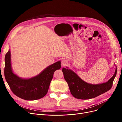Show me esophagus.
I'll return each instance as SVG.
<instances>
[{"mask_svg": "<svg viewBox=\"0 0 122 122\" xmlns=\"http://www.w3.org/2000/svg\"><path fill=\"white\" fill-rule=\"evenodd\" d=\"M68 64V61L65 60V59H63L61 61V66L63 67H65L67 66Z\"/></svg>", "mask_w": 122, "mask_h": 122, "instance_id": "34e87169", "label": "esophagus"}]
</instances>
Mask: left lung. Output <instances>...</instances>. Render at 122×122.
<instances>
[{
    "label": "left lung",
    "mask_w": 122,
    "mask_h": 122,
    "mask_svg": "<svg viewBox=\"0 0 122 122\" xmlns=\"http://www.w3.org/2000/svg\"><path fill=\"white\" fill-rule=\"evenodd\" d=\"M63 68L64 77L68 85L70 92L73 97L80 99H89L98 97L108 91L112 87L116 76L117 69L112 77L108 81L98 85H92L82 80L72 70Z\"/></svg>",
    "instance_id": "8db88e82"
}]
</instances>
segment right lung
Here are the masks:
<instances>
[{
	"instance_id": "add662e5",
	"label": "right lung",
	"mask_w": 122,
	"mask_h": 122,
	"mask_svg": "<svg viewBox=\"0 0 122 122\" xmlns=\"http://www.w3.org/2000/svg\"><path fill=\"white\" fill-rule=\"evenodd\" d=\"M5 78L11 91L18 97L27 100L43 97L47 93L54 72L61 68L59 61L47 67L37 76L24 79L19 78L12 71L10 50L5 55Z\"/></svg>"
}]
</instances>
